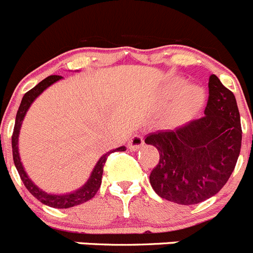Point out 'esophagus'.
Returning <instances> with one entry per match:
<instances>
[{
  "label": "esophagus",
  "mask_w": 253,
  "mask_h": 253,
  "mask_svg": "<svg viewBox=\"0 0 253 253\" xmlns=\"http://www.w3.org/2000/svg\"><path fill=\"white\" fill-rule=\"evenodd\" d=\"M142 145H144V137H142L141 135H134V136L129 140V142H127V146H129V149L132 150V151L139 150Z\"/></svg>",
  "instance_id": "34e87169"
}]
</instances>
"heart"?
I'll return each instance as SVG.
<instances>
[{"label": "heart", "mask_w": 253, "mask_h": 253, "mask_svg": "<svg viewBox=\"0 0 253 253\" xmlns=\"http://www.w3.org/2000/svg\"><path fill=\"white\" fill-rule=\"evenodd\" d=\"M183 87L184 82L182 80L173 81L171 84H169L165 91V98L167 101L174 98ZM204 101H206V94H204L203 89L196 86L186 87L178 96L176 103L173 104V108L169 114V122L173 124H178L187 121L202 108Z\"/></svg>", "instance_id": "obj_1"}]
</instances>
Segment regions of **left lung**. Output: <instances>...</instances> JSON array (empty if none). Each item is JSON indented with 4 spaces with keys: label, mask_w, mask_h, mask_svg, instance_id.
<instances>
[{
    "label": "left lung",
    "mask_w": 253,
    "mask_h": 253,
    "mask_svg": "<svg viewBox=\"0 0 253 253\" xmlns=\"http://www.w3.org/2000/svg\"><path fill=\"white\" fill-rule=\"evenodd\" d=\"M204 117L169 131L149 134L160 152L150 183L161 198L192 206L215 196L231 176L241 149L236 98L215 75L209 77Z\"/></svg>",
    "instance_id": "left-lung-1"
}]
</instances>
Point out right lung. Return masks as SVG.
Here are the masks:
<instances>
[{
    "mask_svg": "<svg viewBox=\"0 0 253 253\" xmlns=\"http://www.w3.org/2000/svg\"><path fill=\"white\" fill-rule=\"evenodd\" d=\"M61 76H57V75H51V76H47L46 79L42 80V82H39L36 87L31 89V91L27 92L23 96L21 102V106H19L18 112H17L16 116V124H14L13 129V135H12V152H13V161L14 166H16L17 171H18L19 176H21L22 182L24 183L26 188L36 197L38 201H41L45 206L52 207V208L57 209H66L71 208V207L79 206V204L84 203V202L89 201L94 197V194L98 192L99 187L102 183V174H103V167L104 164L107 161V157L109 156V154H112L113 151H126V146H121L118 149L113 150V151H109L107 154H104L101 159L98 160V162L94 166L93 171L91 172V176H89L88 181L84 184L80 189L72 192V193L67 194H51L46 193L42 189L37 187L33 182L31 181V178L28 177L27 172L24 171V167L21 162V157H19V151H18V136H19V130H21L22 123H23V119L26 117L27 112H28L31 104L36 101L37 97L39 94L42 93L44 89H46L47 87L51 86L52 84H55L56 81L61 80Z\"/></svg>",
    "mask_w": 253,
    "mask_h": 253,
    "instance_id": "obj_1",
    "label": "right lung"
}]
</instances>
